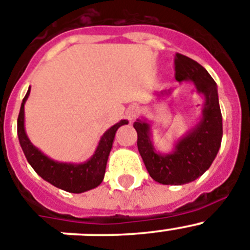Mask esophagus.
Instances as JSON below:
<instances>
[{
  "instance_id": "1",
  "label": "esophagus",
  "mask_w": 250,
  "mask_h": 250,
  "mask_svg": "<svg viewBox=\"0 0 250 250\" xmlns=\"http://www.w3.org/2000/svg\"><path fill=\"white\" fill-rule=\"evenodd\" d=\"M139 112V108L138 106H132L129 108V111H128V117H129V120H134V118L137 117V114H138Z\"/></svg>"
}]
</instances>
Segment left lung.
Returning a JSON list of instances; mask_svg holds the SVG:
<instances>
[{"mask_svg":"<svg viewBox=\"0 0 250 250\" xmlns=\"http://www.w3.org/2000/svg\"><path fill=\"white\" fill-rule=\"evenodd\" d=\"M175 79L179 83L191 81L196 91L204 95L202 116L186 136L179 139L170 154H160L150 141V125L137 120L136 128L139 154L151 179L163 185H184L200 178L216 158L222 142V114L217 85L207 70L190 58L175 54ZM171 91L160 92L159 96Z\"/></svg>","mask_w":250,"mask_h":250,"instance_id":"obj_1","label":"left lung"}]
</instances>
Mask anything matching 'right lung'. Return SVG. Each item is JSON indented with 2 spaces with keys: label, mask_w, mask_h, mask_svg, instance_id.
<instances>
[{
  "label": "right lung",
  "mask_w": 250,
  "mask_h": 250,
  "mask_svg": "<svg viewBox=\"0 0 250 250\" xmlns=\"http://www.w3.org/2000/svg\"><path fill=\"white\" fill-rule=\"evenodd\" d=\"M30 87L25 93L21 104V111L17 120V133L22 150L27 158L30 167L34 171L43 178L44 180L54 185L55 188H62L72 193H81L85 191L95 188L102 183L106 172L107 160L109 151L112 149L114 136L118 128L123 125H128L127 120H122L109 129H107L101 137L96 150L87 162L83 164H70V163H59L51 160L44 155L38 148L30 143L29 138L24 130V104L29 96Z\"/></svg>",
  "instance_id": "obj_1"
}]
</instances>
